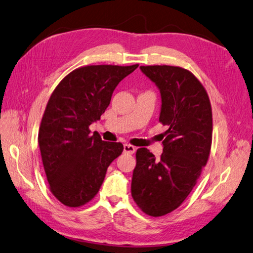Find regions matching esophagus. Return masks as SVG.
<instances>
[{"label": "esophagus", "mask_w": 253, "mask_h": 253, "mask_svg": "<svg viewBox=\"0 0 253 253\" xmlns=\"http://www.w3.org/2000/svg\"><path fill=\"white\" fill-rule=\"evenodd\" d=\"M135 151H136V148L132 145H127V143H126V145L124 146V152L125 153L133 154V153H135Z\"/></svg>", "instance_id": "1"}]
</instances>
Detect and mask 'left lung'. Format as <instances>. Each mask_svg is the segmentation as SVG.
I'll list each match as a JSON object with an SVG mask.
<instances>
[{"instance_id": "obj_1", "label": "left lung", "mask_w": 253, "mask_h": 253, "mask_svg": "<svg viewBox=\"0 0 253 253\" xmlns=\"http://www.w3.org/2000/svg\"><path fill=\"white\" fill-rule=\"evenodd\" d=\"M160 89L163 153L156 160L147 148L136 152L131 192L139 209L159 217L179 208L207 165L213 118L207 90L192 72L174 66H141Z\"/></svg>"}]
</instances>
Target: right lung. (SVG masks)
Instances as JSON below:
<instances>
[{"label":"right lung","instance_id":"right-lung-1","mask_svg":"<svg viewBox=\"0 0 253 253\" xmlns=\"http://www.w3.org/2000/svg\"><path fill=\"white\" fill-rule=\"evenodd\" d=\"M138 65L85 66L61 80L47 102L38 143L50 190L69 208L98 194L107 167L124 151L121 142L102 140L89 126L100 119L120 82Z\"/></svg>","mask_w":253,"mask_h":253}]
</instances>
